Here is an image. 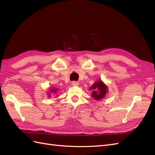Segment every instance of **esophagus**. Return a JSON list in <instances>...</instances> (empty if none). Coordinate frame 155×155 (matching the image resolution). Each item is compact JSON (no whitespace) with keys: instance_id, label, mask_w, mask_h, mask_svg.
<instances>
[{"instance_id":"esophagus-1","label":"esophagus","mask_w":155,"mask_h":155,"mask_svg":"<svg viewBox=\"0 0 155 155\" xmlns=\"http://www.w3.org/2000/svg\"><path fill=\"white\" fill-rule=\"evenodd\" d=\"M72 86H78V82L77 81H73L71 83Z\"/></svg>"}]
</instances>
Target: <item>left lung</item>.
Instances as JSON below:
<instances>
[{
  "label": "left lung",
  "instance_id": "1",
  "mask_svg": "<svg viewBox=\"0 0 155 155\" xmlns=\"http://www.w3.org/2000/svg\"><path fill=\"white\" fill-rule=\"evenodd\" d=\"M91 90L93 91L92 96L95 100H98L105 97L107 92V87L102 81H99L94 82V84L91 87Z\"/></svg>",
  "mask_w": 155,
  "mask_h": 155
}]
</instances>
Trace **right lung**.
Returning <instances> with one entry per match:
<instances>
[{
	"instance_id": "right-lung-1",
	"label": "right lung",
	"mask_w": 155,
	"mask_h": 155,
	"mask_svg": "<svg viewBox=\"0 0 155 155\" xmlns=\"http://www.w3.org/2000/svg\"><path fill=\"white\" fill-rule=\"evenodd\" d=\"M57 91H58V89H56V88H49V92H52V93L54 92V94H55ZM48 96H49V97H50V95H48Z\"/></svg>"
}]
</instances>
